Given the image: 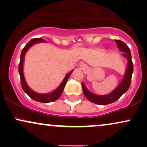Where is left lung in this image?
<instances>
[{
	"label": "left lung",
	"instance_id": "obj_1",
	"mask_svg": "<svg viewBox=\"0 0 147 147\" xmlns=\"http://www.w3.org/2000/svg\"><path fill=\"white\" fill-rule=\"evenodd\" d=\"M115 41L117 43L119 50L124 52V54H122L123 56L127 58L128 61H129L125 75H124V79H122L119 85L109 95H98L90 92L86 88V87L84 86L83 82L82 83V90H83L86 97L90 102L94 103V104H99V105H106V104H109L116 102L117 99L120 98L121 96L124 95L128 90V89L130 87V85H131V77H132V74L133 72V65L132 60H131V51H130V49L127 46V45L124 43V42L120 41V40H115Z\"/></svg>",
	"mask_w": 147,
	"mask_h": 147
}]
</instances>
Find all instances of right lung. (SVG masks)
Returning a JSON list of instances; mask_svg holds the SVG:
<instances>
[{"label":"right lung","instance_id":"right-lung-1","mask_svg":"<svg viewBox=\"0 0 147 147\" xmlns=\"http://www.w3.org/2000/svg\"><path fill=\"white\" fill-rule=\"evenodd\" d=\"M39 42H45L43 39H42L41 38H33V39L30 40V41L25 45V46L23 48L22 50L21 54V59H20V63L18 65V72H19L20 77H21V87L23 88V90H24V92L27 94L30 97H31L32 99H34L36 102H42V103H48V102H52L54 101L57 100V99H59L60 97V96L61 95L62 92H63L64 88H65V84H66L67 82H68L69 77H70V75L72 72L71 71L70 72L65 76V77L64 78L63 82H61V84H60V86H59L55 90H54L53 92H50L48 94H38L36 92H34L33 90H32L31 89L28 87V86L27 85L26 82H25V79L24 77V75H23V60H24V56L26 53V52L28 51V50L29 49L32 45H33L34 43H39Z\"/></svg>","mask_w":147,"mask_h":147}]
</instances>
